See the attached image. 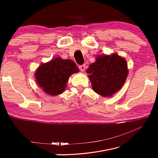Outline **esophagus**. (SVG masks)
<instances>
[{
	"label": "esophagus",
	"instance_id": "34e87169",
	"mask_svg": "<svg viewBox=\"0 0 158 158\" xmlns=\"http://www.w3.org/2000/svg\"><path fill=\"white\" fill-rule=\"evenodd\" d=\"M79 69L80 70H81V72H84L85 69V65H80L79 67Z\"/></svg>",
	"mask_w": 158,
	"mask_h": 158
}]
</instances>
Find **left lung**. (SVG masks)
<instances>
[{"label":"left lung","instance_id":"1","mask_svg":"<svg viewBox=\"0 0 158 158\" xmlns=\"http://www.w3.org/2000/svg\"><path fill=\"white\" fill-rule=\"evenodd\" d=\"M93 90L103 97L111 96L121 89L127 78V62L116 53L99 56L87 69Z\"/></svg>","mask_w":158,"mask_h":158}]
</instances>
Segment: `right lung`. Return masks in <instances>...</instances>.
Segmentation results:
<instances>
[{"instance_id":"right-lung-1","label":"right lung","mask_w":158,"mask_h":158,"mask_svg":"<svg viewBox=\"0 0 158 158\" xmlns=\"http://www.w3.org/2000/svg\"><path fill=\"white\" fill-rule=\"evenodd\" d=\"M78 72L79 69L73 60L56 58L42 64L35 75L37 84L45 93L57 95L65 90L69 76Z\"/></svg>"}]
</instances>
